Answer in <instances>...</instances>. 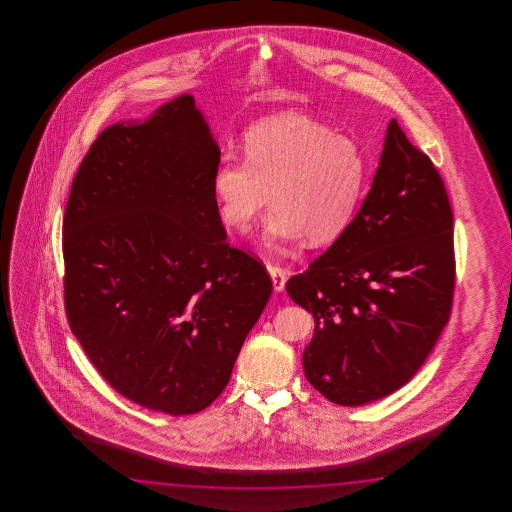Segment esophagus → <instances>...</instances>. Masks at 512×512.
Returning a JSON list of instances; mask_svg holds the SVG:
<instances>
[{"label":"esophagus","instance_id":"1","mask_svg":"<svg viewBox=\"0 0 512 512\" xmlns=\"http://www.w3.org/2000/svg\"><path fill=\"white\" fill-rule=\"evenodd\" d=\"M269 272H271L274 291L280 293V291H283V287H285V282H287V272L283 271L282 267H276V265H271Z\"/></svg>","mask_w":512,"mask_h":512}]
</instances>
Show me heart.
<instances>
[{
  "label": "heart",
  "mask_w": 512,
  "mask_h": 512,
  "mask_svg": "<svg viewBox=\"0 0 512 512\" xmlns=\"http://www.w3.org/2000/svg\"><path fill=\"white\" fill-rule=\"evenodd\" d=\"M364 185L359 144L294 111L254 124L243 137V159L225 155L210 179L219 218L241 232L271 194L261 241L274 251L302 238L311 245L337 240L355 218Z\"/></svg>",
  "instance_id": "1"
}]
</instances>
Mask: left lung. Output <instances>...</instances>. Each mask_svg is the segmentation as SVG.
Wrapping results in <instances>:
<instances>
[{
    "mask_svg": "<svg viewBox=\"0 0 512 512\" xmlns=\"http://www.w3.org/2000/svg\"><path fill=\"white\" fill-rule=\"evenodd\" d=\"M456 283L454 216L426 153L390 120L373 185L348 229L287 282L315 316L307 381L331 403L399 390L446 326Z\"/></svg>",
    "mask_w": 512,
    "mask_h": 512,
    "instance_id": "8db88e82",
    "label": "left lung"
}]
</instances>
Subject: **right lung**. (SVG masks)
<instances>
[{"mask_svg": "<svg viewBox=\"0 0 512 512\" xmlns=\"http://www.w3.org/2000/svg\"><path fill=\"white\" fill-rule=\"evenodd\" d=\"M219 155L181 95L102 131L67 199L69 327L109 386L155 412L214 403L271 298L265 265L227 241L210 188Z\"/></svg>", "mask_w": 512, "mask_h": 512, "instance_id": "add662e5", "label": "right lung"}]
</instances>
